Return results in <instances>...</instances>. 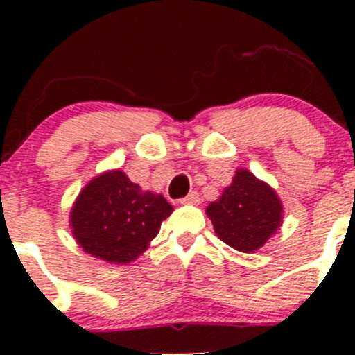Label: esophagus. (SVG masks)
I'll list each match as a JSON object with an SVG mask.
<instances>
[{"mask_svg":"<svg viewBox=\"0 0 355 355\" xmlns=\"http://www.w3.org/2000/svg\"><path fill=\"white\" fill-rule=\"evenodd\" d=\"M200 202V198H199V194L198 192H191V194L189 196H185L184 199H180V204H199Z\"/></svg>","mask_w":355,"mask_h":355,"instance_id":"esophagus-1","label":"esophagus"}]
</instances>
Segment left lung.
<instances>
[{"label": "left lung", "instance_id": "1", "mask_svg": "<svg viewBox=\"0 0 355 355\" xmlns=\"http://www.w3.org/2000/svg\"><path fill=\"white\" fill-rule=\"evenodd\" d=\"M206 214L225 244L241 252H254L277 234L284 206L270 185L249 170H237L220 199L206 207Z\"/></svg>", "mask_w": 355, "mask_h": 355}]
</instances>
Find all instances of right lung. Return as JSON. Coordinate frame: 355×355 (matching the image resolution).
Returning <instances> with one entry per match:
<instances>
[{
  "instance_id": "obj_1",
  "label": "right lung",
  "mask_w": 355,
  "mask_h": 355,
  "mask_svg": "<svg viewBox=\"0 0 355 355\" xmlns=\"http://www.w3.org/2000/svg\"><path fill=\"white\" fill-rule=\"evenodd\" d=\"M173 206L161 194L142 191L121 170L92 178L70 213L71 234L91 256L113 264L137 259L159 232Z\"/></svg>"
}]
</instances>
